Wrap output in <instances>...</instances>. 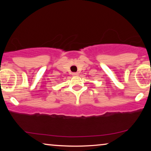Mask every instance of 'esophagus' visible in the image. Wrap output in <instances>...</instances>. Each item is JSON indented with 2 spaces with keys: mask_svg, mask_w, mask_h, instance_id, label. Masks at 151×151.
Returning <instances> with one entry per match:
<instances>
[{
  "mask_svg": "<svg viewBox=\"0 0 151 151\" xmlns=\"http://www.w3.org/2000/svg\"><path fill=\"white\" fill-rule=\"evenodd\" d=\"M78 75V73L77 72H73V73H72V76H77Z\"/></svg>",
  "mask_w": 151,
  "mask_h": 151,
  "instance_id": "obj_1",
  "label": "esophagus"
}]
</instances>
